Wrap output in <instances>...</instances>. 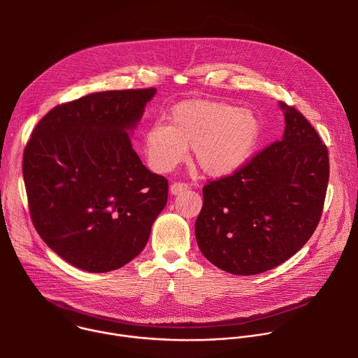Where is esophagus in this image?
<instances>
[{
	"label": "esophagus",
	"instance_id": "esophagus-1",
	"mask_svg": "<svg viewBox=\"0 0 358 358\" xmlns=\"http://www.w3.org/2000/svg\"><path fill=\"white\" fill-rule=\"evenodd\" d=\"M187 188H188V185H187L185 182H173L171 187H170V192H171L173 195H177V194L185 191Z\"/></svg>",
	"mask_w": 358,
	"mask_h": 358
}]
</instances>
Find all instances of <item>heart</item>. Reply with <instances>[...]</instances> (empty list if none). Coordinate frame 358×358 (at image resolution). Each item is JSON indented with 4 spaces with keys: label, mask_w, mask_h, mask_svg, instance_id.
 Wrapping results in <instances>:
<instances>
[{
    "label": "heart",
    "mask_w": 358,
    "mask_h": 358,
    "mask_svg": "<svg viewBox=\"0 0 358 358\" xmlns=\"http://www.w3.org/2000/svg\"><path fill=\"white\" fill-rule=\"evenodd\" d=\"M261 123L250 109L225 101L189 99L176 105L170 123L152 124L144 134V152L156 171L177 167L192 147L194 162L211 177L236 171L258 143Z\"/></svg>",
    "instance_id": "obj_1"
}]
</instances>
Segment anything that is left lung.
Returning <instances> with one entry per match:
<instances>
[{
    "instance_id": "left-lung-1",
    "label": "left lung",
    "mask_w": 358,
    "mask_h": 358,
    "mask_svg": "<svg viewBox=\"0 0 358 358\" xmlns=\"http://www.w3.org/2000/svg\"><path fill=\"white\" fill-rule=\"evenodd\" d=\"M285 131L232 176L202 188L195 221L199 250L241 276L266 272L303 248L323 211L329 155L315 127L279 101Z\"/></svg>"
}]
</instances>
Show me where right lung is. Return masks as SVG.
Segmentation results:
<instances>
[{
    "instance_id": "add662e5",
    "label": "right lung",
    "mask_w": 358,
    "mask_h": 358,
    "mask_svg": "<svg viewBox=\"0 0 358 358\" xmlns=\"http://www.w3.org/2000/svg\"><path fill=\"white\" fill-rule=\"evenodd\" d=\"M156 93H92L54 108L32 131L22 162L31 218L75 268L103 273L129 264L166 207L167 180L147 170L130 141Z\"/></svg>"
}]
</instances>
